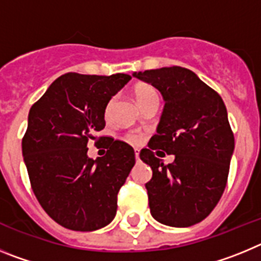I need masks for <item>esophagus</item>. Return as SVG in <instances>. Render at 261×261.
Masks as SVG:
<instances>
[{
  "mask_svg": "<svg viewBox=\"0 0 261 261\" xmlns=\"http://www.w3.org/2000/svg\"><path fill=\"white\" fill-rule=\"evenodd\" d=\"M135 156H136V161H140V153H138V150H136Z\"/></svg>",
  "mask_w": 261,
  "mask_h": 261,
  "instance_id": "obj_1",
  "label": "esophagus"
}]
</instances>
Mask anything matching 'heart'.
Masks as SVG:
<instances>
[{
	"label": "heart",
	"mask_w": 261,
	"mask_h": 261,
	"mask_svg": "<svg viewBox=\"0 0 261 261\" xmlns=\"http://www.w3.org/2000/svg\"><path fill=\"white\" fill-rule=\"evenodd\" d=\"M135 96L136 99H137L138 105L142 102H145V100H147V99L150 98H158V93H156V90L154 89L153 86H150V85H138L137 87L135 89ZM114 102H115V98H111L110 102L107 103V107H106V116H108L111 112V110H112V106H114ZM126 141L130 142V144H138V142L141 141V135L140 133H128L126 135Z\"/></svg>",
	"instance_id": "obj_1"
}]
</instances>
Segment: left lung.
I'll return each instance as SVG.
<instances>
[{"label":"left lung","instance_id":"1","mask_svg":"<svg viewBox=\"0 0 261 261\" xmlns=\"http://www.w3.org/2000/svg\"><path fill=\"white\" fill-rule=\"evenodd\" d=\"M133 77L158 89L165 100L156 135L149 149L140 153L153 170L145 184L151 216L174 227L201 222L225 191L234 151L225 103L192 70L181 66L138 71ZM158 148L174 153V162L165 165L156 156L164 151Z\"/></svg>","mask_w":261,"mask_h":261}]
</instances>
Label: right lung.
<instances>
[{
  "instance_id": "obj_1",
  "label": "right lung",
  "mask_w": 261,
  "mask_h": 261,
  "mask_svg": "<svg viewBox=\"0 0 261 261\" xmlns=\"http://www.w3.org/2000/svg\"><path fill=\"white\" fill-rule=\"evenodd\" d=\"M130 78L66 73L30 110L22 154L31 188L45 213L66 229L94 231L115 218L135 150L105 137L106 155L91 159L87 142L98 138L107 103Z\"/></svg>"
}]
</instances>
